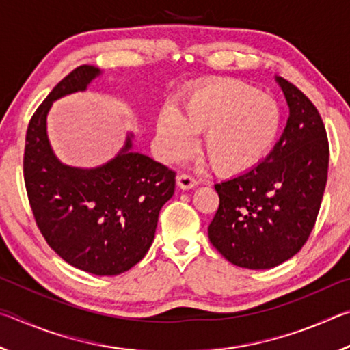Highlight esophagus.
Returning <instances> with one entry per match:
<instances>
[{"label": "esophagus", "mask_w": 350, "mask_h": 350, "mask_svg": "<svg viewBox=\"0 0 350 350\" xmlns=\"http://www.w3.org/2000/svg\"><path fill=\"white\" fill-rule=\"evenodd\" d=\"M177 185H179L182 189H191L194 187L199 185L198 179H194L193 176H189L187 173H180L177 176Z\"/></svg>", "instance_id": "obj_1"}]
</instances>
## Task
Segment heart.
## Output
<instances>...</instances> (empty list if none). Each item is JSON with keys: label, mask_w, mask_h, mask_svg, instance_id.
<instances>
[{"label": "heart", "mask_w": 350, "mask_h": 350, "mask_svg": "<svg viewBox=\"0 0 350 350\" xmlns=\"http://www.w3.org/2000/svg\"><path fill=\"white\" fill-rule=\"evenodd\" d=\"M281 126V109L270 94L242 81H215L188 94L182 112L159 117L157 133L171 159L185 157L193 134L200 151L221 174H241L267 156Z\"/></svg>", "instance_id": "b5f03b06"}]
</instances>
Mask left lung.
<instances>
[{
	"label": "left lung",
	"mask_w": 350,
	"mask_h": 350,
	"mask_svg": "<svg viewBox=\"0 0 350 350\" xmlns=\"http://www.w3.org/2000/svg\"><path fill=\"white\" fill-rule=\"evenodd\" d=\"M276 81L290 109L280 140L256 167L215 185L219 208L208 238L242 269L276 267L303 248L327 182L329 140L321 116L293 83Z\"/></svg>",
	"instance_id": "left-lung-1"
}]
</instances>
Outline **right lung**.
Here are the masks:
<instances>
[{"label":"right lung","mask_w":350,"mask_h":350,"mask_svg":"<svg viewBox=\"0 0 350 350\" xmlns=\"http://www.w3.org/2000/svg\"><path fill=\"white\" fill-rule=\"evenodd\" d=\"M100 72L90 64L75 68L38 106L27 126L23 173L35 222L52 250L75 269L116 276L150 250L159 211L174 194L176 173L133 151L131 133L102 167L58 161L47 139V112L57 98L85 91Z\"/></svg>","instance_id":"right-lung-1"}]
</instances>
